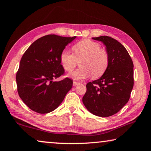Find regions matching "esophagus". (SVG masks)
Returning <instances> with one entry per match:
<instances>
[{
    "mask_svg": "<svg viewBox=\"0 0 151 151\" xmlns=\"http://www.w3.org/2000/svg\"><path fill=\"white\" fill-rule=\"evenodd\" d=\"M78 84H80V83H78V82H77V81H73V85L74 86L77 85H78Z\"/></svg>",
    "mask_w": 151,
    "mask_h": 151,
    "instance_id": "esophagus-1",
    "label": "esophagus"
}]
</instances>
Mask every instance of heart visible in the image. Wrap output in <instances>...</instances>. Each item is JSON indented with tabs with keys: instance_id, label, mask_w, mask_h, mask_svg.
Returning a JSON list of instances; mask_svg holds the SVG:
<instances>
[{
	"instance_id": "1",
	"label": "heart",
	"mask_w": 151,
	"mask_h": 151,
	"mask_svg": "<svg viewBox=\"0 0 151 151\" xmlns=\"http://www.w3.org/2000/svg\"><path fill=\"white\" fill-rule=\"evenodd\" d=\"M73 52L65 48L60 55L61 65L68 73L72 72L80 61L81 67L70 74L71 78L81 80L91 75L96 78L103 75L108 68L109 55L101 48L99 43L88 39L82 40L73 45Z\"/></svg>"
}]
</instances>
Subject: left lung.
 <instances>
[{"label": "left lung", "instance_id": "8db88e82", "mask_svg": "<svg viewBox=\"0 0 151 151\" xmlns=\"http://www.w3.org/2000/svg\"><path fill=\"white\" fill-rule=\"evenodd\" d=\"M93 39L106 46L109 63L100 78L86 84L83 103L94 115L108 117L118 112L129 100L134 85L133 63L116 40L107 36Z\"/></svg>", "mask_w": 151, "mask_h": 151}]
</instances>
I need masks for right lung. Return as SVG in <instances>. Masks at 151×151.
I'll return each mask as SVG.
<instances>
[{"label":"right lung","instance_id":"right-lung-1","mask_svg":"<svg viewBox=\"0 0 151 151\" xmlns=\"http://www.w3.org/2000/svg\"><path fill=\"white\" fill-rule=\"evenodd\" d=\"M75 38L46 35L35 40L22 55L16 75L17 91L32 111L40 114L53 111L72 88V79H53L65 74L60 52Z\"/></svg>","mask_w":151,"mask_h":151}]
</instances>
